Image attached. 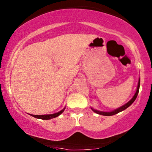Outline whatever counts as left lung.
<instances>
[{
    "mask_svg": "<svg viewBox=\"0 0 152 152\" xmlns=\"http://www.w3.org/2000/svg\"><path fill=\"white\" fill-rule=\"evenodd\" d=\"M139 86H140V78H139V83H138V86H137V91H136L135 94H134V97L132 98L131 100L128 103H126L125 105L121 106V107H119L118 109L114 110V111H111V112H103V111H97V110H95L94 109H91L93 111H94L95 113H96V114H101V115H104V116H112V115H114V114H118V113L121 112V111H124V109H126V108H128L129 106L132 105V104H133V102L135 101V99H137V95L138 94H139Z\"/></svg>",
    "mask_w": 152,
    "mask_h": 152,
    "instance_id": "8db88e82",
    "label": "left lung"
}]
</instances>
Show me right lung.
I'll return each mask as SVG.
<instances>
[{"label": "right lung", "instance_id": "add662e5", "mask_svg": "<svg viewBox=\"0 0 152 152\" xmlns=\"http://www.w3.org/2000/svg\"><path fill=\"white\" fill-rule=\"evenodd\" d=\"M64 109H65V108H64L63 110H61V111H59V112L56 113V114H48V115H33V114H31V115L35 118H40V119L48 120V119H50V118H56V117H57V116H58L59 115L61 114L62 113L64 112Z\"/></svg>", "mask_w": 152, "mask_h": 152}]
</instances>
